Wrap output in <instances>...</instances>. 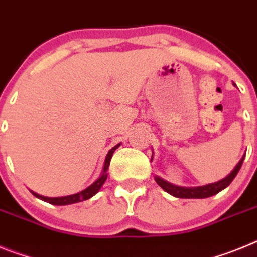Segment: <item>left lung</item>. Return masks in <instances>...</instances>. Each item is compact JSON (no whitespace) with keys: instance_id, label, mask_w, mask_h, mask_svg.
I'll return each mask as SVG.
<instances>
[{"instance_id":"obj_1","label":"left lung","mask_w":257,"mask_h":257,"mask_svg":"<svg viewBox=\"0 0 257 257\" xmlns=\"http://www.w3.org/2000/svg\"><path fill=\"white\" fill-rule=\"evenodd\" d=\"M244 156L240 158L239 162L237 163L233 171L225 176L224 179H221L217 183L207 184V185H203V187H194V188H185V187H178V185H174V184L169 183V181L163 180L160 176H156L157 184L162 188L163 190H166L167 193L172 194L174 197H178V198H207V197L215 196L219 192H221L222 189H225L231 181L234 180V178L237 176L238 171L242 167V163H243Z\"/></svg>"}]
</instances>
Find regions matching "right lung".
Instances as JSON below:
<instances>
[{
    "mask_svg": "<svg viewBox=\"0 0 257 257\" xmlns=\"http://www.w3.org/2000/svg\"><path fill=\"white\" fill-rule=\"evenodd\" d=\"M119 145L121 144H117L115 147H113V148L108 152V154H106L105 162H104V167H103V171H101L100 178L97 179L94 184H91L90 187L86 188L85 190H82V192L76 193V194H72V196L55 197V198H52V197L40 196V194H37V193L32 192L33 193V196H36L37 198L42 199V201H45V202H49V203H51V205H56V206L72 205V203H77V202H82V201H86V199H90L91 197H94L95 194L99 192V190H100V188L103 187V184L105 183L106 178H108V174H106V171H108V169H109V163H110V160H112L113 153H114V151L118 148V147H119Z\"/></svg>",
    "mask_w": 257,
    "mask_h": 257,
    "instance_id": "1",
    "label": "right lung"
}]
</instances>
